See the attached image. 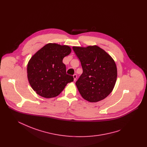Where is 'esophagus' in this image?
Here are the masks:
<instances>
[{
  "mask_svg": "<svg viewBox=\"0 0 147 147\" xmlns=\"http://www.w3.org/2000/svg\"><path fill=\"white\" fill-rule=\"evenodd\" d=\"M73 76V78H74V81H76V79H77V75L76 74H74Z\"/></svg>",
  "mask_w": 147,
  "mask_h": 147,
  "instance_id": "34e87169",
  "label": "esophagus"
}]
</instances>
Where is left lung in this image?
Masks as SVG:
<instances>
[{
	"instance_id": "left-lung-1",
	"label": "left lung",
	"mask_w": 147,
	"mask_h": 147,
	"mask_svg": "<svg viewBox=\"0 0 147 147\" xmlns=\"http://www.w3.org/2000/svg\"><path fill=\"white\" fill-rule=\"evenodd\" d=\"M80 61L83 73L76 84L85 100L96 102L112 91L117 79V67L112 57L97 46L73 47Z\"/></svg>"
}]
</instances>
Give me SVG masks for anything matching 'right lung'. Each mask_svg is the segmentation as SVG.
Here are the masks:
<instances>
[{
	"instance_id": "1",
	"label": "right lung",
	"mask_w": 147,
	"mask_h": 147,
	"mask_svg": "<svg viewBox=\"0 0 147 147\" xmlns=\"http://www.w3.org/2000/svg\"><path fill=\"white\" fill-rule=\"evenodd\" d=\"M70 52L68 46L48 43L31 57L28 64V78L38 95L45 98L56 97L67 84L73 82V77L66 74L62 62Z\"/></svg>"
}]
</instances>
